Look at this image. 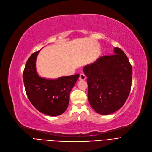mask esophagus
<instances>
[{
    "mask_svg": "<svg viewBox=\"0 0 152 152\" xmlns=\"http://www.w3.org/2000/svg\"><path fill=\"white\" fill-rule=\"evenodd\" d=\"M79 79L80 80H84L86 79V76L84 74H81L80 75V77H79Z\"/></svg>",
    "mask_w": 152,
    "mask_h": 152,
    "instance_id": "1",
    "label": "esophagus"
}]
</instances>
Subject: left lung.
Wrapping results in <instances>:
<instances>
[{"instance_id":"8db88e82","label":"left lung","mask_w":152,"mask_h":152,"mask_svg":"<svg viewBox=\"0 0 152 152\" xmlns=\"http://www.w3.org/2000/svg\"><path fill=\"white\" fill-rule=\"evenodd\" d=\"M88 98L92 108L101 115H109L120 109L129 94L132 70L127 56L119 48L114 54L101 56L85 66Z\"/></svg>"}]
</instances>
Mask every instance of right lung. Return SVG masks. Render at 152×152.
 <instances>
[{"mask_svg": "<svg viewBox=\"0 0 152 152\" xmlns=\"http://www.w3.org/2000/svg\"><path fill=\"white\" fill-rule=\"evenodd\" d=\"M40 51L32 53L26 64L23 72L26 93L37 110L47 115L58 116L67 109L70 91L80 75L61 77L57 79L40 77L35 67Z\"/></svg>", "mask_w": 152, "mask_h": 152, "instance_id": "obj_1", "label": "right lung"}]
</instances>
